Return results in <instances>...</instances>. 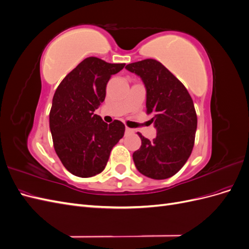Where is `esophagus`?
I'll return each mask as SVG.
<instances>
[{
    "label": "esophagus",
    "instance_id": "obj_1",
    "mask_svg": "<svg viewBox=\"0 0 249 249\" xmlns=\"http://www.w3.org/2000/svg\"><path fill=\"white\" fill-rule=\"evenodd\" d=\"M125 134H134V130L130 127H125Z\"/></svg>",
    "mask_w": 249,
    "mask_h": 249
}]
</instances>
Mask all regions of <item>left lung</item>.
<instances>
[{
	"label": "left lung",
	"mask_w": 249,
	"mask_h": 249,
	"mask_svg": "<svg viewBox=\"0 0 249 249\" xmlns=\"http://www.w3.org/2000/svg\"><path fill=\"white\" fill-rule=\"evenodd\" d=\"M125 69L139 76L146 89V113L153 116L155 139L141 138L133 154L140 173L154 179L168 178L182 168L190 157L197 127L194 104L186 87L155 59L130 63Z\"/></svg>",
	"instance_id": "left-lung-1"
}]
</instances>
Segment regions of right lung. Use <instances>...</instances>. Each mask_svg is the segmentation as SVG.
I'll use <instances>...</instances> for the list:
<instances>
[{
  "label": "right lung",
  "mask_w": 249,
  "mask_h": 249,
  "mask_svg": "<svg viewBox=\"0 0 249 249\" xmlns=\"http://www.w3.org/2000/svg\"><path fill=\"white\" fill-rule=\"evenodd\" d=\"M124 65L88 57L56 89L50 130L57 156L73 176L90 178L101 173L113 146L124 137L122 122L114 120L108 124L94 111L105 100L111 76Z\"/></svg>",
  "instance_id": "1"
}]
</instances>
